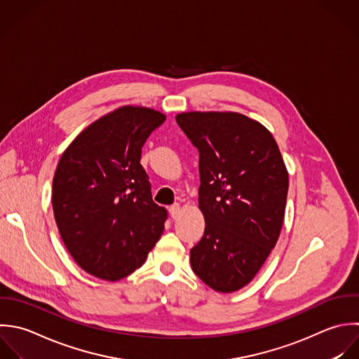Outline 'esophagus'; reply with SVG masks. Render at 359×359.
Instances as JSON below:
<instances>
[{
	"label": "esophagus",
	"instance_id": "1",
	"mask_svg": "<svg viewBox=\"0 0 359 359\" xmlns=\"http://www.w3.org/2000/svg\"><path fill=\"white\" fill-rule=\"evenodd\" d=\"M169 214L173 219H176L180 215V204H173L169 207Z\"/></svg>",
	"mask_w": 359,
	"mask_h": 359
}]
</instances>
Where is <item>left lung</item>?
<instances>
[{
  "instance_id": "left-lung-1",
  "label": "left lung",
  "mask_w": 359,
  "mask_h": 359,
  "mask_svg": "<svg viewBox=\"0 0 359 359\" xmlns=\"http://www.w3.org/2000/svg\"><path fill=\"white\" fill-rule=\"evenodd\" d=\"M176 121L200 154L198 207L205 219L190 250L194 274L218 292L248 285L284 222L288 172L271 133L233 111H190Z\"/></svg>"
}]
</instances>
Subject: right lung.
I'll use <instances>...</instances> for the list:
<instances>
[{
	"label": "right lung",
	"instance_id": "obj_1",
	"mask_svg": "<svg viewBox=\"0 0 359 359\" xmlns=\"http://www.w3.org/2000/svg\"><path fill=\"white\" fill-rule=\"evenodd\" d=\"M165 114L123 106L86 127L64 151L53 179L61 239L90 276L117 281L140 269L163 232L141 148Z\"/></svg>",
	"mask_w": 359,
	"mask_h": 359
}]
</instances>
